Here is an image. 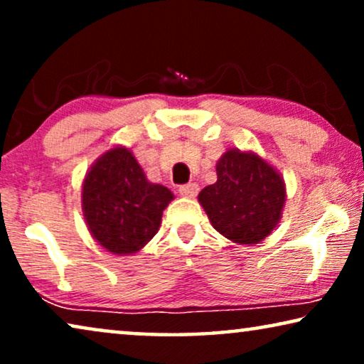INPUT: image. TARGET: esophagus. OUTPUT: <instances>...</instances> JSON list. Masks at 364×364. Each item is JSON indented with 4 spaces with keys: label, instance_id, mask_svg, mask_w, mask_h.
<instances>
[{
    "label": "esophagus",
    "instance_id": "34e87169",
    "mask_svg": "<svg viewBox=\"0 0 364 364\" xmlns=\"http://www.w3.org/2000/svg\"><path fill=\"white\" fill-rule=\"evenodd\" d=\"M197 192H198V186L196 182L186 183V186L178 187V193H181V196L186 197V198H193L197 196Z\"/></svg>",
    "mask_w": 364,
    "mask_h": 364
}]
</instances>
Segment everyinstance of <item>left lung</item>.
Wrapping results in <instances>:
<instances>
[{
    "label": "left lung",
    "instance_id": "left-lung-1",
    "mask_svg": "<svg viewBox=\"0 0 364 364\" xmlns=\"http://www.w3.org/2000/svg\"><path fill=\"white\" fill-rule=\"evenodd\" d=\"M287 200L282 173L257 152L228 149L217 162V182L198 202L212 227L238 245H253L275 230Z\"/></svg>",
    "mask_w": 364,
    "mask_h": 364
}]
</instances>
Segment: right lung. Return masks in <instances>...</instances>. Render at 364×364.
I'll return each mask as SVG.
<instances>
[{"instance_id":"right-lung-1","label":"right lung","mask_w":364,"mask_h":364,"mask_svg":"<svg viewBox=\"0 0 364 364\" xmlns=\"http://www.w3.org/2000/svg\"><path fill=\"white\" fill-rule=\"evenodd\" d=\"M172 200L173 193L149 182L124 146L104 152L82 182L84 220L94 240L114 255H132L146 247Z\"/></svg>"}]
</instances>
